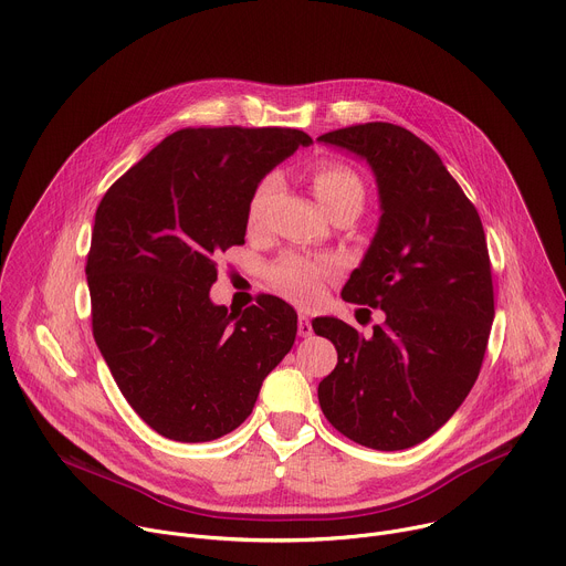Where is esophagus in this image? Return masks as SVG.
<instances>
[{
    "label": "esophagus",
    "mask_w": 566,
    "mask_h": 566,
    "mask_svg": "<svg viewBox=\"0 0 566 566\" xmlns=\"http://www.w3.org/2000/svg\"><path fill=\"white\" fill-rule=\"evenodd\" d=\"M297 334H300L302 338H308V336L313 334V327H311V319H308L306 315H300V319H297Z\"/></svg>",
    "instance_id": "34e87169"
}]
</instances>
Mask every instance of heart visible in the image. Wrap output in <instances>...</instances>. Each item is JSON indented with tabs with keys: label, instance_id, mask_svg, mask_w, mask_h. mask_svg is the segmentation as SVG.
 Here are the masks:
<instances>
[{
	"label": "heart",
	"instance_id": "1",
	"mask_svg": "<svg viewBox=\"0 0 566 566\" xmlns=\"http://www.w3.org/2000/svg\"><path fill=\"white\" fill-rule=\"evenodd\" d=\"M311 184L315 190V197L325 210L332 214L340 208H358L365 199V188L360 177L336 160H325V164H317L311 172ZM280 188L277 175H266L255 186L249 206H247V226L251 230L260 228L266 219V210ZM334 271V264L329 260H308L300 255H286L271 269V282L277 291H282L286 297L308 304L317 297L319 284Z\"/></svg>",
	"mask_w": 566,
	"mask_h": 566
}]
</instances>
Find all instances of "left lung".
I'll return each instance as SVG.
<instances>
[{"instance_id":"8db88e82","label":"left lung","mask_w":566,"mask_h":566,"mask_svg":"<svg viewBox=\"0 0 566 566\" xmlns=\"http://www.w3.org/2000/svg\"><path fill=\"white\" fill-rule=\"evenodd\" d=\"M317 140L367 158L376 175L382 214L343 300L385 311L371 338L338 317L313 319L338 352L317 400L347 439L406 450L459 410L479 376L495 317L486 234L439 154L410 129L365 123Z\"/></svg>"}]
</instances>
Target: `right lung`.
Segmentation results:
<instances>
[{
	"mask_svg": "<svg viewBox=\"0 0 566 566\" xmlns=\"http://www.w3.org/2000/svg\"><path fill=\"white\" fill-rule=\"evenodd\" d=\"M311 136L289 127H186L103 197L87 284L96 345L134 412L160 437L219 439L253 412L291 352L295 311L260 295L241 313L210 302L217 258L244 244L247 206Z\"/></svg>",
	"mask_w": 566,
	"mask_h": 566,
	"instance_id": "obj_1",
	"label": "right lung"
}]
</instances>
